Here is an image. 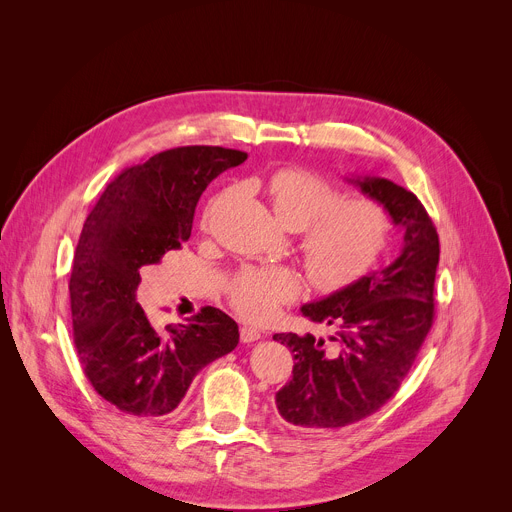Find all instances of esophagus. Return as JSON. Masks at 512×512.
Returning <instances> with one entry per match:
<instances>
[{
  "instance_id": "34e87169",
  "label": "esophagus",
  "mask_w": 512,
  "mask_h": 512,
  "mask_svg": "<svg viewBox=\"0 0 512 512\" xmlns=\"http://www.w3.org/2000/svg\"><path fill=\"white\" fill-rule=\"evenodd\" d=\"M261 339V331L257 327H243L241 329V341L243 343H253Z\"/></svg>"
}]
</instances>
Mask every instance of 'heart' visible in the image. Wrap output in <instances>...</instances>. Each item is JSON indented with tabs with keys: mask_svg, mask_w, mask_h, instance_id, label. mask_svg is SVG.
Segmentation results:
<instances>
[{
	"mask_svg": "<svg viewBox=\"0 0 512 512\" xmlns=\"http://www.w3.org/2000/svg\"><path fill=\"white\" fill-rule=\"evenodd\" d=\"M271 208L286 228L302 230V253L312 280L324 290L353 284L384 251L388 212L371 200H339V192L304 169L277 171L267 185ZM300 275L290 267H245L230 280V302L251 320L275 316L300 296Z\"/></svg>",
	"mask_w": 512,
	"mask_h": 512,
	"instance_id": "b5f03b06",
	"label": "heart"
}]
</instances>
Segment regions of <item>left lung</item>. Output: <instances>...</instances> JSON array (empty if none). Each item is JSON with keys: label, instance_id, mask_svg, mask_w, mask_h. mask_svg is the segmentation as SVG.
I'll return each mask as SVG.
<instances>
[{"label": "left lung", "instance_id": "8db88e82", "mask_svg": "<svg viewBox=\"0 0 512 512\" xmlns=\"http://www.w3.org/2000/svg\"><path fill=\"white\" fill-rule=\"evenodd\" d=\"M347 181L388 212L402 247L390 265L300 308L310 322L335 329L329 340L337 346L310 333L273 335L296 359L275 406L302 431L347 427L380 410L408 376L435 316L439 235L427 210L390 179Z\"/></svg>", "mask_w": 512, "mask_h": 512}]
</instances>
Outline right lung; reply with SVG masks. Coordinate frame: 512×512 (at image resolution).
<instances>
[{
    "instance_id": "add662e5",
    "label": "right lung",
    "mask_w": 512,
    "mask_h": 512,
    "mask_svg": "<svg viewBox=\"0 0 512 512\" xmlns=\"http://www.w3.org/2000/svg\"><path fill=\"white\" fill-rule=\"evenodd\" d=\"M245 159L222 147L153 155L110 181L83 224L69 280L75 349L94 390L126 414H169L198 371L239 343V324L212 306L153 327L136 288L141 267L190 239L208 183Z\"/></svg>"
}]
</instances>
